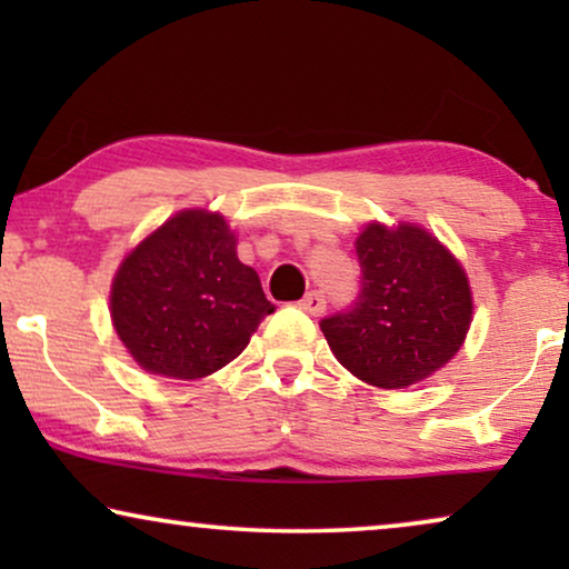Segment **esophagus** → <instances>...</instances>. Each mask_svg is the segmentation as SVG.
Instances as JSON below:
<instances>
[{
  "mask_svg": "<svg viewBox=\"0 0 569 569\" xmlns=\"http://www.w3.org/2000/svg\"><path fill=\"white\" fill-rule=\"evenodd\" d=\"M300 308L306 310V313H310V316H321L323 310H326V295L318 292V290L308 292L306 298L300 300Z\"/></svg>",
  "mask_w": 569,
  "mask_h": 569,
  "instance_id": "esophagus-1",
  "label": "esophagus"
}]
</instances>
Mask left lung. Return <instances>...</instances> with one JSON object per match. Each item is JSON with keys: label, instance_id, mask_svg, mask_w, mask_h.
I'll use <instances>...</instances> for the list:
<instances>
[{"label": "left lung", "instance_id": "1", "mask_svg": "<svg viewBox=\"0 0 569 569\" xmlns=\"http://www.w3.org/2000/svg\"><path fill=\"white\" fill-rule=\"evenodd\" d=\"M355 248L360 292L321 321L331 352L378 388H407L432 376L461 349L471 326L461 263L415 224H368Z\"/></svg>", "mask_w": 569, "mask_h": 569}]
</instances>
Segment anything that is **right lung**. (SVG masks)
I'll list each match as a JSON object with an SVG mask.
<instances>
[{"mask_svg":"<svg viewBox=\"0 0 569 569\" xmlns=\"http://www.w3.org/2000/svg\"><path fill=\"white\" fill-rule=\"evenodd\" d=\"M274 306L238 261L220 214L189 209L142 240L119 267L111 318L131 357L154 376L197 380L243 352Z\"/></svg>","mask_w":569,"mask_h":569,"instance_id":"1","label":"right lung"}]
</instances>
